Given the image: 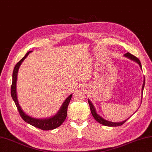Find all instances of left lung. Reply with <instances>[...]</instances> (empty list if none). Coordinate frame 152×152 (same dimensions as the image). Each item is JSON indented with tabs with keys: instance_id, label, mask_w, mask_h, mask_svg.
<instances>
[{
	"instance_id": "obj_1",
	"label": "left lung",
	"mask_w": 152,
	"mask_h": 152,
	"mask_svg": "<svg viewBox=\"0 0 152 152\" xmlns=\"http://www.w3.org/2000/svg\"><path fill=\"white\" fill-rule=\"evenodd\" d=\"M124 56L132 60V61H134L135 62L137 63V64H139L140 68L142 69V64H141V62H140V60L137 58H136V56H134V55L131 54L130 53H129V52H128V53H126L124 54ZM144 86H145V78H144V80H143V85H142V94H143V88H144ZM88 103H89V105H90V111H91V113H92V114L93 115V117L94 118V119L97 121L98 122H99L101 124H102V125H104V126H110V127H112V126H120L121 125H122V124L126 122V120H126L124 121H122V122H110V121L108 120H105L104 118H103L102 116H100V115H99L97 112H96V110L95 109L94 106L93 104L90 101V100H88ZM137 111V110H136Z\"/></svg>"
}]
</instances>
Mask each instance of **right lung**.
<instances>
[{
    "label": "right lung",
    "mask_w": 152,
    "mask_h": 152,
    "mask_svg": "<svg viewBox=\"0 0 152 152\" xmlns=\"http://www.w3.org/2000/svg\"><path fill=\"white\" fill-rule=\"evenodd\" d=\"M32 51H29L27 52L25 56L15 65V68H14L12 74V85H11V96H12V100L15 102L19 114H20L21 118H23L24 121H25L26 122L30 124V125L36 127V128L42 129V130H51V129H54L61 126L62 124L64 122L67 116L68 104L70 103L72 94H70L66 99L59 109L58 112L52 117L43 118V119H38V118H32L30 115L26 114V113H24L23 110H22L20 105H19L18 101L17 94H16V81H17V76L19 68H20L21 64L23 63L24 59Z\"/></svg>",
    "instance_id": "obj_1"
}]
</instances>
